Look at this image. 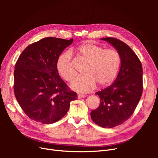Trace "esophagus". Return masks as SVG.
Listing matches in <instances>:
<instances>
[{"mask_svg": "<svg viewBox=\"0 0 158 158\" xmlns=\"http://www.w3.org/2000/svg\"><path fill=\"white\" fill-rule=\"evenodd\" d=\"M85 97V95H82V94H78V99H81V98H84Z\"/></svg>", "mask_w": 158, "mask_h": 158, "instance_id": "obj_1", "label": "esophagus"}]
</instances>
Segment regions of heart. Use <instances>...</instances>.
<instances>
[{
	"mask_svg": "<svg viewBox=\"0 0 158 158\" xmlns=\"http://www.w3.org/2000/svg\"><path fill=\"white\" fill-rule=\"evenodd\" d=\"M76 51L79 56L87 61L84 68L85 73L75 78L71 88L80 92L94 89L97 82L99 86H106L116 78L120 68L121 58L118 51L105 49L104 47L87 42L79 45ZM56 69L64 80L70 82L76 75V70L72 63L70 51L62 53L57 59Z\"/></svg>",
	"mask_w": 158,
	"mask_h": 158,
	"instance_id": "heart-1",
	"label": "heart"
}]
</instances>
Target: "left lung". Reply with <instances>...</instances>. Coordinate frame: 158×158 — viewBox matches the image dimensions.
Returning a JSON list of instances; mask_svg holds the SVG:
<instances>
[{
	"label": "left lung",
	"mask_w": 158,
	"mask_h": 158,
	"mask_svg": "<svg viewBox=\"0 0 158 158\" xmlns=\"http://www.w3.org/2000/svg\"><path fill=\"white\" fill-rule=\"evenodd\" d=\"M121 55L117 77L109 86L95 93L100 99L98 109L90 113L92 121L103 128L120 125L131 117L142 94V66L137 55L125 43L113 37L102 38Z\"/></svg>",
	"instance_id": "left-lung-1"
}]
</instances>
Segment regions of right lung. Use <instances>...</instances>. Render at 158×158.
I'll use <instances>...</instances> for the list:
<instances>
[{
  "label": "right lung",
  "mask_w": 158,
  "mask_h": 158,
  "mask_svg": "<svg viewBox=\"0 0 158 158\" xmlns=\"http://www.w3.org/2000/svg\"><path fill=\"white\" fill-rule=\"evenodd\" d=\"M73 39L46 37L27 46L14 67V90L23 111L43 124L59 121L77 99L61 79L56 69L58 57Z\"/></svg>",
  "instance_id": "right-lung-1"
}]
</instances>
